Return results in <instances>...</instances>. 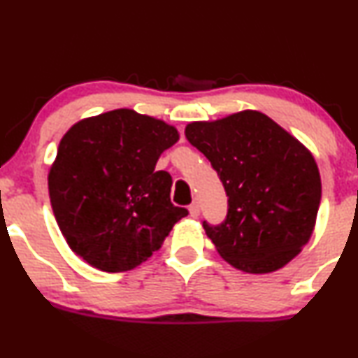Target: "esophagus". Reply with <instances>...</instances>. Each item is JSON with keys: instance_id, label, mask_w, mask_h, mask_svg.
<instances>
[{"instance_id": "34e87169", "label": "esophagus", "mask_w": 358, "mask_h": 358, "mask_svg": "<svg viewBox=\"0 0 358 358\" xmlns=\"http://www.w3.org/2000/svg\"><path fill=\"white\" fill-rule=\"evenodd\" d=\"M190 215L193 218H196L198 215H200V205H198L196 201H193V203L190 205Z\"/></svg>"}]
</instances>
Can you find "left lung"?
<instances>
[{"label": "left lung", "mask_w": 358, "mask_h": 358, "mask_svg": "<svg viewBox=\"0 0 358 358\" xmlns=\"http://www.w3.org/2000/svg\"><path fill=\"white\" fill-rule=\"evenodd\" d=\"M228 196L220 225L203 222L218 253L247 273L285 266L312 236L322 182L312 153L260 111L245 110L185 128Z\"/></svg>", "instance_id": "obj_1"}]
</instances>
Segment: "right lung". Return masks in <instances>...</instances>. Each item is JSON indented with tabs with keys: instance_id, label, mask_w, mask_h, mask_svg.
I'll use <instances>...</instances> for the list:
<instances>
[{
	"instance_id": "add662e5",
	"label": "right lung",
	"mask_w": 358,
	"mask_h": 358,
	"mask_svg": "<svg viewBox=\"0 0 358 358\" xmlns=\"http://www.w3.org/2000/svg\"><path fill=\"white\" fill-rule=\"evenodd\" d=\"M178 141L162 120L113 110L73 124L50 168L51 208L66 243L103 272H127L162 247L188 210L170 200L158 158Z\"/></svg>"
}]
</instances>
